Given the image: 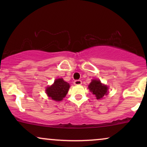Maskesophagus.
<instances>
[{
  "mask_svg": "<svg viewBox=\"0 0 147 147\" xmlns=\"http://www.w3.org/2000/svg\"><path fill=\"white\" fill-rule=\"evenodd\" d=\"M74 84L76 86L81 85V84H82V82L81 81V80H75V81H74Z\"/></svg>",
  "mask_w": 147,
  "mask_h": 147,
  "instance_id": "1",
  "label": "esophagus"
}]
</instances>
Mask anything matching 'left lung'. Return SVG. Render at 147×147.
I'll list each match as a JSON object with an SVG mask.
<instances>
[{
	"label": "left lung",
	"instance_id": "8db88e82",
	"mask_svg": "<svg viewBox=\"0 0 147 147\" xmlns=\"http://www.w3.org/2000/svg\"><path fill=\"white\" fill-rule=\"evenodd\" d=\"M88 88L90 92L96 96L97 100L102 99L104 96L108 94V86L102 84L100 80H92L91 83L88 86Z\"/></svg>",
	"mask_w": 147,
	"mask_h": 147
}]
</instances>
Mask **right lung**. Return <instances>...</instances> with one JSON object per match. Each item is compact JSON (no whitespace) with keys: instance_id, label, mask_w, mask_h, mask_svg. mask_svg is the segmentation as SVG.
Here are the masks:
<instances>
[{"instance_id":"add662e5","label":"right lung","mask_w":147,"mask_h":147,"mask_svg":"<svg viewBox=\"0 0 147 147\" xmlns=\"http://www.w3.org/2000/svg\"><path fill=\"white\" fill-rule=\"evenodd\" d=\"M69 87V83L64 81L62 78H59L56 79L51 86L46 88V94L51 100L59 102L65 97Z\"/></svg>"}]
</instances>
